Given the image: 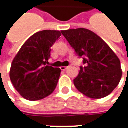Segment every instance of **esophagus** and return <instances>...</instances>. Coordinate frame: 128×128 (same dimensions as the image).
Wrapping results in <instances>:
<instances>
[{
	"label": "esophagus",
	"mask_w": 128,
	"mask_h": 128,
	"mask_svg": "<svg viewBox=\"0 0 128 128\" xmlns=\"http://www.w3.org/2000/svg\"><path fill=\"white\" fill-rule=\"evenodd\" d=\"M68 67H66V66H62L60 67V69H61L62 70H63V71H65L66 70H67V68H68Z\"/></svg>",
	"instance_id": "esophagus-1"
}]
</instances>
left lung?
<instances>
[{"label":"left lung","mask_w":128,"mask_h":128,"mask_svg":"<svg viewBox=\"0 0 128 128\" xmlns=\"http://www.w3.org/2000/svg\"><path fill=\"white\" fill-rule=\"evenodd\" d=\"M62 34L80 57L85 66H80L73 80L83 95L100 99L110 95L118 86L122 77L120 61L100 37L86 28L62 30Z\"/></svg>","instance_id":"1"}]
</instances>
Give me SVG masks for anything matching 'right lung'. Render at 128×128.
Instances as JSON below:
<instances>
[{
	"instance_id": "obj_1",
	"label": "right lung",
	"mask_w": 128,
	"mask_h": 128,
	"mask_svg": "<svg viewBox=\"0 0 128 128\" xmlns=\"http://www.w3.org/2000/svg\"><path fill=\"white\" fill-rule=\"evenodd\" d=\"M58 30H45L30 37L14 58L10 78L19 94L28 100H39L53 92L60 69L46 66L50 48L60 37Z\"/></svg>"
}]
</instances>
